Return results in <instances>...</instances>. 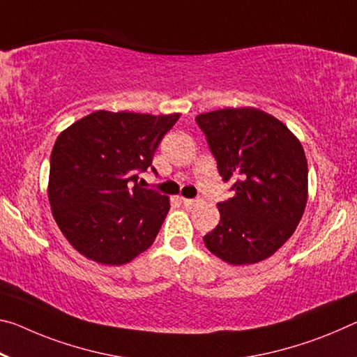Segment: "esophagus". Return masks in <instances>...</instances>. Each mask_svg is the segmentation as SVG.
<instances>
[{"label": "esophagus", "mask_w": 357, "mask_h": 357, "mask_svg": "<svg viewBox=\"0 0 357 357\" xmlns=\"http://www.w3.org/2000/svg\"><path fill=\"white\" fill-rule=\"evenodd\" d=\"M181 203H183L184 206L192 208V206L197 205V200H194V199H181Z\"/></svg>", "instance_id": "1"}]
</instances>
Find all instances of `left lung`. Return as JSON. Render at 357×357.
I'll list each match as a JSON object with an SVG mask.
<instances>
[{
    "instance_id": "obj_1",
    "label": "left lung",
    "mask_w": 357,
    "mask_h": 357,
    "mask_svg": "<svg viewBox=\"0 0 357 357\" xmlns=\"http://www.w3.org/2000/svg\"><path fill=\"white\" fill-rule=\"evenodd\" d=\"M235 197L218 203L220 220L203 236L230 265L268 259L291 238L308 200V163L289 128L257 107H224L195 117Z\"/></svg>"
}]
</instances>
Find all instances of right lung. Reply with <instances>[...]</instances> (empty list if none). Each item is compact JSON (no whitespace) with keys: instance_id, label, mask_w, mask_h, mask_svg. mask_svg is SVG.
<instances>
[{"instance_id":"obj_1","label":"right lung","mask_w":357,"mask_h":357,"mask_svg":"<svg viewBox=\"0 0 357 357\" xmlns=\"http://www.w3.org/2000/svg\"><path fill=\"white\" fill-rule=\"evenodd\" d=\"M179 116L101 109L59 135L50 154L49 203L61 234L84 257L123 265L154 243L169 199L141 188L138 173L151 167Z\"/></svg>"}]
</instances>
